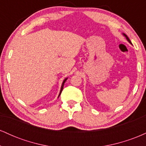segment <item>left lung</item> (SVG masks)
<instances>
[{"instance_id":"left-lung-1","label":"left lung","mask_w":146,"mask_h":146,"mask_svg":"<svg viewBox=\"0 0 146 146\" xmlns=\"http://www.w3.org/2000/svg\"><path fill=\"white\" fill-rule=\"evenodd\" d=\"M123 35H124V36H125V38H126L127 40H128V42H130V43H131V42H130V39H129V38H128V36H126V35H125V34H124V33H123ZM131 44H132V43H131Z\"/></svg>"}]
</instances>
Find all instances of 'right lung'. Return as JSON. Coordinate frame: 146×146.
Segmentation results:
<instances>
[{
	"label": "right lung",
	"mask_w": 146,
	"mask_h": 146,
	"mask_svg": "<svg viewBox=\"0 0 146 146\" xmlns=\"http://www.w3.org/2000/svg\"><path fill=\"white\" fill-rule=\"evenodd\" d=\"M66 80H67V78H66L64 80V82H63V83H62V86H61V90H60V95H59V96L60 95V94H61V93H62V89H63V87H64V82H65L66 81Z\"/></svg>",
	"instance_id": "obj_1"
}]
</instances>
